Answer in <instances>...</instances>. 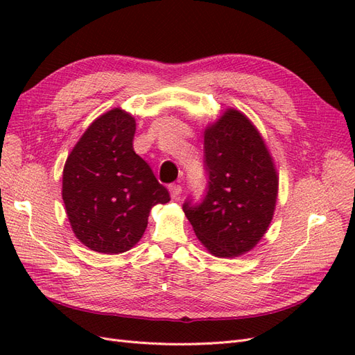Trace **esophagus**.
I'll return each instance as SVG.
<instances>
[{"instance_id":"obj_1","label":"esophagus","mask_w":355,"mask_h":355,"mask_svg":"<svg viewBox=\"0 0 355 355\" xmlns=\"http://www.w3.org/2000/svg\"><path fill=\"white\" fill-rule=\"evenodd\" d=\"M168 191H170V196L173 197V198H176V197H179L182 194V187L178 185V184H171L168 187Z\"/></svg>"}]
</instances>
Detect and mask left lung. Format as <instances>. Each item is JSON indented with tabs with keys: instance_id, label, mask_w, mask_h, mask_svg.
Wrapping results in <instances>:
<instances>
[{
	"instance_id": "obj_1",
	"label": "left lung",
	"mask_w": 355,
	"mask_h": 355,
	"mask_svg": "<svg viewBox=\"0 0 355 355\" xmlns=\"http://www.w3.org/2000/svg\"><path fill=\"white\" fill-rule=\"evenodd\" d=\"M207 191L184 211L204 247L218 257L250 252L272 220L278 176L261 133L243 112L227 110L204 132Z\"/></svg>"
}]
</instances>
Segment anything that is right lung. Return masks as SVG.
<instances>
[{"label":"right lung","mask_w":355,"mask_h":355,"mask_svg":"<svg viewBox=\"0 0 355 355\" xmlns=\"http://www.w3.org/2000/svg\"><path fill=\"white\" fill-rule=\"evenodd\" d=\"M135 116L114 108L89 125L63 168L62 198L72 231L90 250L116 254L142 239L149 211L168 191L133 149Z\"/></svg>","instance_id":"add662e5"}]
</instances>
